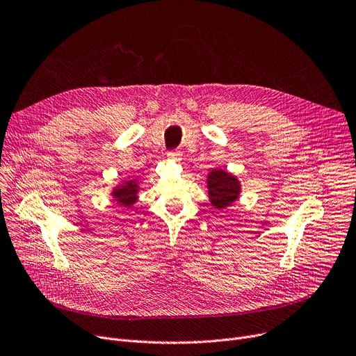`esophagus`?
<instances>
[{"mask_svg":"<svg viewBox=\"0 0 356 356\" xmlns=\"http://www.w3.org/2000/svg\"><path fill=\"white\" fill-rule=\"evenodd\" d=\"M168 157H170L176 163L181 161V153L180 152H170V153H168Z\"/></svg>","mask_w":356,"mask_h":356,"instance_id":"34e87169","label":"esophagus"}]
</instances>
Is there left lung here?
Returning <instances> with one entry per match:
<instances>
[{"instance_id": "obj_1", "label": "left lung", "mask_w": 356, "mask_h": 356, "mask_svg": "<svg viewBox=\"0 0 356 356\" xmlns=\"http://www.w3.org/2000/svg\"><path fill=\"white\" fill-rule=\"evenodd\" d=\"M208 195L212 207L215 209H225L238 200L241 193V181L236 176L222 170V168H213L208 175Z\"/></svg>"}]
</instances>
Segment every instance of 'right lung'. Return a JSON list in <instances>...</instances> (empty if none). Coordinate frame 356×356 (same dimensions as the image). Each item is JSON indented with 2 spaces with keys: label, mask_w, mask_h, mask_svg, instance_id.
Returning a JSON list of instances; mask_svg holds the SVG:
<instances>
[{
  "label": "right lung",
  "mask_w": 356,
  "mask_h": 356,
  "mask_svg": "<svg viewBox=\"0 0 356 356\" xmlns=\"http://www.w3.org/2000/svg\"><path fill=\"white\" fill-rule=\"evenodd\" d=\"M138 191H140V186L137 179H129L117 184L115 188L112 189L111 196L114 197V200L120 204V207L131 208L138 200Z\"/></svg>",
  "instance_id": "1"
}]
</instances>
